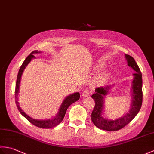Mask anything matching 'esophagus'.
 I'll return each instance as SVG.
<instances>
[{
    "label": "esophagus",
    "mask_w": 154,
    "mask_h": 154,
    "mask_svg": "<svg viewBox=\"0 0 154 154\" xmlns=\"http://www.w3.org/2000/svg\"><path fill=\"white\" fill-rule=\"evenodd\" d=\"M89 94H90V91L89 89H85L82 92V96L86 97L89 96Z\"/></svg>",
    "instance_id": "34e87169"
}]
</instances>
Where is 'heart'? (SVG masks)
Returning a JSON list of instances; mask_svg holds the SVG:
<instances>
[{
	"label": "heart",
	"instance_id": "b5f03b06",
	"mask_svg": "<svg viewBox=\"0 0 154 154\" xmlns=\"http://www.w3.org/2000/svg\"><path fill=\"white\" fill-rule=\"evenodd\" d=\"M106 77H107V75L106 73H103V74H101L100 76L99 77V80L100 81H104V80H105L106 79Z\"/></svg>",
	"mask_w": 154,
	"mask_h": 154
}]
</instances>
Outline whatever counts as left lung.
<instances>
[{"instance_id": "8db88e82", "label": "left lung", "mask_w": 154, "mask_h": 154, "mask_svg": "<svg viewBox=\"0 0 154 154\" xmlns=\"http://www.w3.org/2000/svg\"><path fill=\"white\" fill-rule=\"evenodd\" d=\"M126 58L128 66L136 71V73L134 74V79L132 82L133 100L131 109L129 111V113L116 120H110L104 119L101 116L103 107V97L107 93L110 86L97 88L95 89V93L91 96L95 103L92 114H91V120L94 125L101 130L111 132L116 131V130L123 128L124 126H126L134 119V117L141 109L143 99L142 76L141 71H140L138 65H137L134 59L132 56L126 54Z\"/></svg>"}]
</instances>
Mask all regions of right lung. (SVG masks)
<instances>
[{"mask_svg":"<svg viewBox=\"0 0 154 154\" xmlns=\"http://www.w3.org/2000/svg\"><path fill=\"white\" fill-rule=\"evenodd\" d=\"M35 53H38V51H32V53L29 55L26 58V60H24V62H23L20 68L18 76H17V80H16V88H15V102L19 112H20L22 114V115L24 116L31 124H32L33 125L37 127L41 128H54L55 126H57L58 124H60L62 120H63L68 107L72 103L76 102L77 100L79 99L80 94L79 93H75L73 94H71V95L67 97L66 99L63 100V103H62L59 112L57 114V115L55 116L54 119L45 120H38L32 119V118H30V116H28L26 114H25V112H23L22 109H20V107L19 106V104L18 102V98H17L18 93L19 92L20 82V79H21L22 74L23 73V71H24L25 67H26V65L29 63V62L32 60V59L34 57V55H33V54H35ZM39 53H41V51H39Z\"/></svg>","mask_w":154,"mask_h":154,"instance_id":"add662e5","label":"right lung"}]
</instances>
